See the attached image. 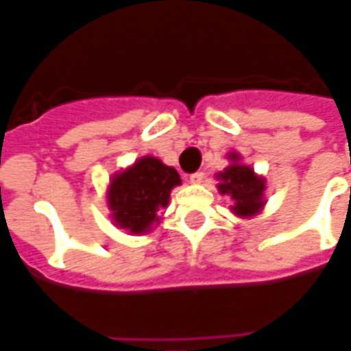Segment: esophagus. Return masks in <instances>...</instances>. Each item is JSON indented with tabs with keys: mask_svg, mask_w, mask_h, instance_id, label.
Instances as JSON below:
<instances>
[{
	"mask_svg": "<svg viewBox=\"0 0 351 351\" xmlns=\"http://www.w3.org/2000/svg\"><path fill=\"white\" fill-rule=\"evenodd\" d=\"M203 180H205V173H201V171H197V173L190 175V182L191 184H201Z\"/></svg>",
	"mask_w": 351,
	"mask_h": 351,
	"instance_id": "esophagus-1",
	"label": "esophagus"
}]
</instances>
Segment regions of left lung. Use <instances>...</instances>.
<instances>
[{"label": "left lung", "mask_w": 351, "mask_h": 351, "mask_svg": "<svg viewBox=\"0 0 351 351\" xmlns=\"http://www.w3.org/2000/svg\"><path fill=\"white\" fill-rule=\"evenodd\" d=\"M228 167L216 175L218 191L229 195L233 205L231 213L239 218H252L263 210L265 206V178L259 176L250 165L243 163L241 154L229 152Z\"/></svg>", "instance_id": "8db88e82"}]
</instances>
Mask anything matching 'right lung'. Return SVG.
I'll return each mask as SVG.
<instances>
[{
	"mask_svg": "<svg viewBox=\"0 0 351 351\" xmlns=\"http://www.w3.org/2000/svg\"><path fill=\"white\" fill-rule=\"evenodd\" d=\"M180 175L154 156H143L118 171L107 188L110 220L118 229L143 235L160 223L158 210L167 208L171 190L180 186Z\"/></svg>",
	"mask_w": 351,
	"mask_h": 351,
	"instance_id": "obj_1",
	"label": "right lung"
}]
</instances>
